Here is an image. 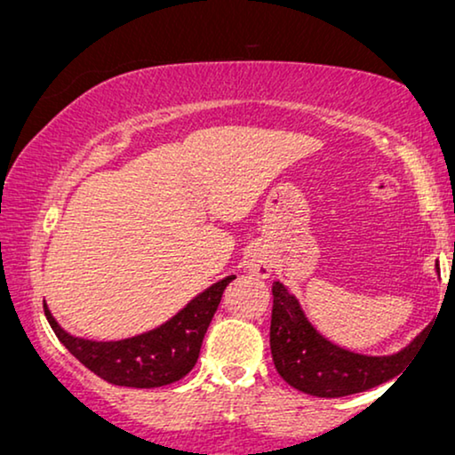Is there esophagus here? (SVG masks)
Here are the masks:
<instances>
[{
    "label": "esophagus",
    "instance_id": "34e87169",
    "mask_svg": "<svg viewBox=\"0 0 455 455\" xmlns=\"http://www.w3.org/2000/svg\"><path fill=\"white\" fill-rule=\"evenodd\" d=\"M248 273H252L254 276H260V279H267V276H271V260H268V256L265 252H260V250H254L252 254H250L248 259Z\"/></svg>",
    "mask_w": 455,
    "mask_h": 455
}]
</instances>
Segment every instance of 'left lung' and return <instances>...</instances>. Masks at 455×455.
Here are the masks:
<instances>
[{
	"label": "left lung",
	"mask_w": 455,
	"mask_h": 455,
	"mask_svg": "<svg viewBox=\"0 0 455 455\" xmlns=\"http://www.w3.org/2000/svg\"><path fill=\"white\" fill-rule=\"evenodd\" d=\"M423 332L394 355H363L334 345L315 331L299 299L273 283L271 353L276 371L295 390L318 398H342L396 378L411 363Z\"/></svg>",
	"instance_id": "8db88e82"
}]
</instances>
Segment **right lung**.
<instances>
[{"label":"right lung","instance_id":"1","mask_svg":"<svg viewBox=\"0 0 455 455\" xmlns=\"http://www.w3.org/2000/svg\"><path fill=\"white\" fill-rule=\"evenodd\" d=\"M234 279L235 275H229L213 283L162 326L133 339L108 342L77 339L59 326L47 304L44 315L63 347L98 378L124 387H162L182 379L195 367L223 289Z\"/></svg>","mask_w":455,"mask_h":455}]
</instances>
